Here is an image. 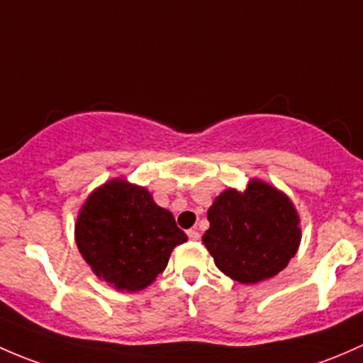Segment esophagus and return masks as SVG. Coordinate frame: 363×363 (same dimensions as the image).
<instances>
[{
  "mask_svg": "<svg viewBox=\"0 0 363 363\" xmlns=\"http://www.w3.org/2000/svg\"><path fill=\"white\" fill-rule=\"evenodd\" d=\"M186 236H189L190 241H199V239H201V234L197 233L196 229H190V230H186Z\"/></svg>",
  "mask_w": 363,
  "mask_h": 363,
  "instance_id": "obj_1",
  "label": "esophagus"
}]
</instances>
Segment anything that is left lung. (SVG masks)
Instances as JSON below:
<instances>
[{
	"instance_id": "1",
	"label": "left lung",
	"mask_w": 363,
	"mask_h": 363,
	"mask_svg": "<svg viewBox=\"0 0 363 363\" xmlns=\"http://www.w3.org/2000/svg\"><path fill=\"white\" fill-rule=\"evenodd\" d=\"M208 220L204 246L223 274L245 285L283 271L301 242L294 203L260 180L250 182L245 192L223 190L208 209Z\"/></svg>"
}]
</instances>
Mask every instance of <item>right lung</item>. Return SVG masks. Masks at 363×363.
Returning a JSON list of instances; mask_svg holds the SVG:
<instances>
[{"instance_id":"right-lung-1","label":"right lung","mask_w":363,"mask_h":363,"mask_svg":"<svg viewBox=\"0 0 363 363\" xmlns=\"http://www.w3.org/2000/svg\"><path fill=\"white\" fill-rule=\"evenodd\" d=\"M74 239L99 279L117 290L138 292L166 269L171 252L186 241V234L145 186L115 178L87 197Z\"/></svg>"}]
</instances>
